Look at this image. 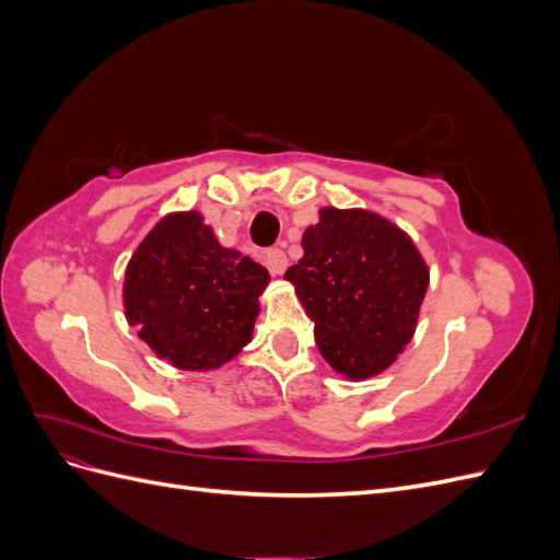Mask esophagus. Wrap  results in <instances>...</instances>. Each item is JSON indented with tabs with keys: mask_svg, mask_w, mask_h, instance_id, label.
Returning a JSON list of instances; mask_svg holds the SVG:
<instances>
[{
	"mask_svg": "<svg viewBox=\"0 0 560 560\" xmlns=\"http://www.w3.org/2000/svg\"><path fill=\"white\" fill-rule=\"evenodd\" d=\"M266 266L273 276H282L290 264H287V254L280 247H273V249L266 252Z\"/></svg>",
	"mask_w": 560,
	"mask_h": 560,
	"instance_id": "esophagus-1",
	"label": "esophagus"
}]
</instances>
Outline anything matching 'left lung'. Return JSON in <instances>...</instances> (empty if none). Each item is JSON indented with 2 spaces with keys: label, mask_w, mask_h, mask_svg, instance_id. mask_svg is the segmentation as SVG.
Listing matches in <instances>:
<instances>
[{
  "label": "left lung",
  "mask_w": 560,
  "mask_h": 560,
  "mask_svg": "<svg viewBox=\"0 0 560 560\" xmlns=\"http://www.w3.org/2000/svg\"><path fill=\"white\" fill-rule=\"evenodd\" d=\"M303 257L287 268L315 343L338 374H381L411 341L430 270L413 241L366 210L322 208L303 233Z\"/></svg>",
  "instance_id": "left-lung-1"
}]
</instances>
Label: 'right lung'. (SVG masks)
<instances>
[{
  "label": "right lung",
  "instance_id": "add662e5",
  "mask_svg": "<svg viewBox=\"0 0 560 560\" xmlns=\"http://www.w3.org/2000/svg\"><path fill=\"white\" fill-rule=\"evenodd\" d=\"M268 270L219 245L198 212L163 217L126 268L130 325L161 360L210 371L249 341Z\"/></svg>",
  "mask_w": 560,
  "mask_h": 560
}]
</instances>
